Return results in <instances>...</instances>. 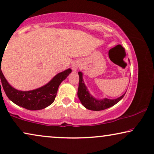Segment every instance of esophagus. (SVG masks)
<instances>
[{"label": "esophagus", "instance_id": "esophagus-1", "mask_svg": "<svg viewBox=\"0 0 154 154\" xmlns=\"http://www.w3.org/2000/svg\"><path fill=\"white\" fill-rule=\"evenodd\" d=\"M79 64L78 62H74V63H73V64H72V69L73 71H77V69H78V67H79Z\"/></svg>", "mask_w": 154, "mask_h": 154}]
</instances>
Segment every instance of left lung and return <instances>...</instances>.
Listing matches in <instances>:
<instances>
[{"mask_svg":"<svg viewBox=\"0 0 154 154\" xmlns=\"http://www.w3.org/2000/svg\"><path fill=\"white\" fill-rule=\"evenodd\" d=\"M130 62V61H129ZM79 85L78 88V97L83 106L86 109L92 111H102L108 109L109 107L113 106V105L117 104L122 98L123 97L125 93L119 97V98L114 100L104 98L102 100H98L94 97L89 92L87 87L85 85L83 79V73L81 71L79 72Z\"/></svg>","mask_w":154,"mask_h":154,"instance_id":"8db88e82","label":"left lung"}]
</instances>
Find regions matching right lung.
<instances>
[{
  "label": "right lung",
  "mask_w": 154,
  "mask_h": 154,
  "mask_svg": "<svg viewBox=\"0 0 154 154\" xmlns=\"http://www.w3.org/2000/svg\"><path fill=\"white\" fill-rule=\"evenodd\" d=\"M71 72V69H66L57 73L46 85L29 91H21L12 88L5 79L1 69V81L6 95L12 102L28 110H41L53 103L59 86Z\"/></svg>",
  "instance_id": "1"
}]
</instances>
